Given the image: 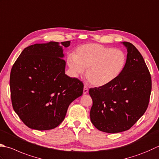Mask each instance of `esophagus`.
<instances>
[{"label":"esophagus","mask_w":159,"mask_h":159,"mask_svg":"<svg viewBox=\"0 0 159 159\" xmlns=\"http://www.w3.org/2000/svg\"><path fill=\"white\" fill-rule=\"evenodd\" d=\"M88 92H89V89L86 87V86H84V90H83V93L84 95L87 94Z\"/></svg>","instance_id":"1"}]
</instances>
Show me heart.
Masks as SVG:
<instances>
[{"mask_svg": "<svg viewBox=\"0 0 159 159\" xmlns=\"http://www.w3.org/2000/svg\"><path fill=\"white\" fill-rule=\"evenodd\" d=\"M126 61L122 50L97 43L82 45L77 48L74 56L67 59L72 73L78 75L86 69V79L96 87L107 86L118 78Z\"/></svg>", "mask_w": 159, "mask_h": 159, "instance_id": "b5f03b06", "label": "heart"}]
</instances>
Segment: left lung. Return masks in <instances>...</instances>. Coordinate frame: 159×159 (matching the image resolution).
I'll return each instance as SVG.
<instances>
[{
	"label": "left lung",
	"instance_id": "obj_1",
	"mask_svg": "<svg viewBox=\"0 0 159 159\" xmlns=\"http://www.w3.org/2000/svg\"><path fill=\"white\" fill-rule=\"evenodd\" d=\"M123 71L109 84L89 89L93 100L90 118L98 130L115 134L129 129L148 107L152 80L143 56L129 42Z\"/></svg>",
	"mask_w": 159,
	"mask_h": 159
}]
</instances>
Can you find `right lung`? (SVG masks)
I'll use <instances>...</instances> for the list:
<instances>
[{
  "instance_id": "obj_1",
  "label": "right lung",
  "mask_w": 159,
  "mask_h": 159,
  "mask_svg": "<svg viewBox=\"0 0 159 159\" xmlns=\"http://www.w3.org/2000/svg\"><path fill=\"white\" fill-rule=\"evenodd\" d=\"M70 41H50L25 48L15 61L10 86L13 109L26 126L36 130L55 128L65 118L72 102L83 93L84 84L65 74L63 47Z\"/></svg>"
}]
</instances>
